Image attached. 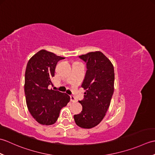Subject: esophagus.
I'll return each instance as SVG.
<instances>
[{"mask_svg": "<svg viewBox=\"0 0 155 155\" xmlns=\"http://www.w3.org/2000/svg\"><path fill=\"white\" fill-rule=\"evenodd\" d=\"M70 98H71V101L72 102H73V103H75V102H77V100L76 99V98H74V97L72 96V95L70 97Z\"/></svg>", "mask_w": 155, "mask_h": 155, "instance_id": "esophagus-1", "label": "esophagus"}]
</instances>
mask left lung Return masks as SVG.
Masks as SVG:
<instances>
[{"mask_svg":"<svg viewBox=\"0 0 155 155\" xmlns=\"http://www.w3.org/2000/svg\"><path fill=\"white\" fill-rule=\"evenodd\" d=\"M78 57L87 64V71L81 85L86 91L83 99L78 101L83 110L74 115V119L78 127L91 128L101 123L110 106L114 92V67L100 51L91 52Z\"/></svg>","mask_w":155,"mask_h":155,"instance_id":"8db88e82","label":"left lung"}]
</instances>
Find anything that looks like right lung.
I'll return each mask as SVG.
<instances>
[{"label":"right lung","mask_w":155,"mask_h":155,"mask_svg":"<svg viewBox=\"0 0 155 155\" xmlns=\"http://www.w3.org/2000/svg\"><path fill=\"white\" fill-rule=\"evenodd\" d=\"M41 50L28 61L25 71V93L28 109L35 119L43 125L54 124L62 108L70 101L67 94L48 89L53 85L57 62L64 59Z\"/></svg>","instance_id":"right-lung-1"}]
</instances>
